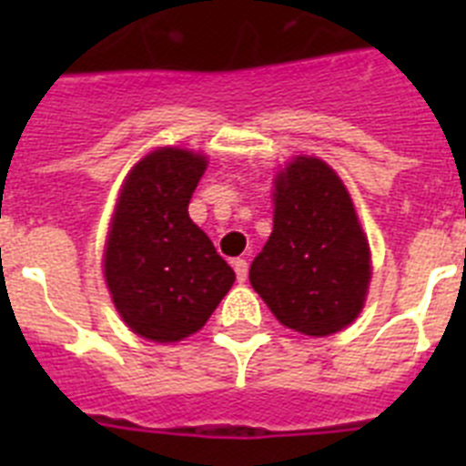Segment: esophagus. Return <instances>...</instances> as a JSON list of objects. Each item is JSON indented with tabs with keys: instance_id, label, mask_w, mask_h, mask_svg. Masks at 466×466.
<instances>
[{
	"instance_id": "34e87169",
	"label": "esophagus",
	"mask_w": 466,
	"mask_h": 466,
	"mask_svg": "<svg viewBox=\"0 0 466 466\" xmlns=\"http://www.w3.org/2000/svg\"><path fill=\"white\" fill-rule=\"evenodd\" d=\"M233 268H236L238 282H245V279H247V270H249V266H247L245 258H236V261H233Z\"/></svg>"
}]
</instances>
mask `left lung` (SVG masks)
<instances>
[{
  "mask_svg": "<svg viewBox=\"0 0 466 466\" xmlns=\"http://www.w3.org/2000/svg\"><path fill=\"white\" fill-rule=\"evenodd\" d=\"M273 233L249 268L254 291L279 324L329 336L357 319L371 282V254L340 177L299 156L275 179Z\"/></svg>",
  "mask_w": 466,
  "mask_h": 466,
  "instance_id": "left-lung-1",
  "label": "left lung"
}]
</instances>
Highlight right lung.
I'll return each mask as SVG.
<instances>
[{"mask_svg": "<svg viewBox=\"0 0 466 466\" xmlns=\"http://www.w3.org/2000/svg\"><path fill=\"white\" fill-rule=\"evenodd\" d=\"M208 158L177 147L144 156L126 177L105 245V279L123 322L175 343L203 329L236 282L188 217Z\"/></svg>", "mask_w": 466, "mask_h": 466, "instance_id": "1", "label": "right lung"}]
</instances>
